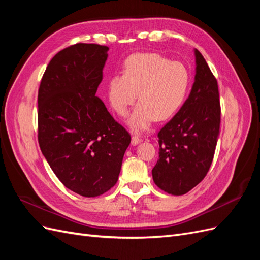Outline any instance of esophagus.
I'll return each mask as SVG.
<instances>
[{
  "mask_svg": "<svg viewBox=\"0 0 260 260\" xmlns=\"http://www.w3.org/2000/svg\"><path fill=\"white\" fill-rule=\"evenodd\" d=\"M141 142H142V140H141V138L139 137V136H137V135H135V136H132V138H131V144L132 145H138V144H140Z\"/></svg>",
  "mask_w": 260,
  "mask_h": 260,
  "instance_id": "34e87169",
  "label": "esophagus"
}]
</instances>
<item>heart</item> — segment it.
<instances>
[{"label":"heart","mask_w":260,"mask_h":260,"mask_svg":"<svg viewBox=\"0 0 260 260\" xmlns=\"http://www.w3.org/2000/svg\"><path fill=\"white\" fill-rule=\"evenodd\" d=\"M190 73L180 61L154 53L135 54L124 61L122 75L107 81V98L117 115L128 114L136 99L140 103L128 118L133 131H144L156 120L174 116L184 103Z\"/></svg>","instance_id":"b5f03b06"}]
</instances>
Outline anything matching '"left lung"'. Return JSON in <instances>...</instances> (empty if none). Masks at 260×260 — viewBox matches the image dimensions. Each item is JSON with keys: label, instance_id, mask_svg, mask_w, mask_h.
<instances>
[{"label": "left lung", "instance_id": "8db88e82", "mask_svg": "<svg viewBox=\"0 0 260 260\" xmlns=\"http://www.w3.org/2000/svg\"><path fill=\"white\" fill-rule=\"evenodd\" d=\"M194 54L190 95L158 132L159 159L152 170L155 184L171 195L187 193L205 178L220 133L218 83L203 55Z\"/></svg>", "mask_w": 260, "mask_h": 260}]
</instances>
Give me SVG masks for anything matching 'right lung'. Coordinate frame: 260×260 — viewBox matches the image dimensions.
Masks as SVG:
<instances>
[{
    "label": "right lung",
    "instance_id": "1",
    "mask_svg": "<svg viewBox=\"0 0 260 260\" xmlns=\"http://www.w3.org/2000/svg\"><path fill=\"white\" fill-rule=\"evenodd\" d=\"M108 48L78 43L58 52L38 94V139L60 182L84 198L113 187L131 137L115 121L96 91Z\"/></svg>",
    "mask_w": 260,
    "mask_h": 260
}]
</instances>
